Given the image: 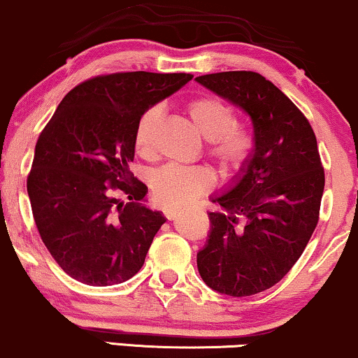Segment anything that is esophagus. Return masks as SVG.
<instances>
[{
    "label": "esophagus",
    "instance_id": "esophagus-1",
    "mask_svg": "<svg viewBox=\"0 0 358 358\" xmlns=\"http://www.w3.org/2000/svg\"><path fill=\"white\" fill-rule=\"evenodd\" d=\"M178 214H179V209H176V207H166L164 209V215L169 220L178 217Z\"/></svg>",
    "mask_w": 358,
    "mask_h": 358
}]
</instances>
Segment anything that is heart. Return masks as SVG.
Here are the masks:
<instances>
[{
	"instance_id": "b5f03b06",
	"label": "heart",
	"mask_w": 358,
	"mask_h": 358,
	"mask_svg": "<svg viewBox=\"0 0 358 358\" xmlns=\"http://www.w3.org/2000/svg\"><path fill=\"white\" fill-rule=\"evenodd\" d=\"M187 113L194 126L210 139V152L224 169L236 171L250 157L254 141L249 131L236 126V114L222 101L204 96L187 104ZM162 108L154 106L141 116L136 127L134 144L139 154H149L152 138L161 119ZM214 186V172L206 166L167 164L157 169L151 178V187L159 202L167 206H184L202 196Z\"/></svg>"
}]
</instances>
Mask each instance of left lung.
<instances>
[{
    "label": "left lung",
    "mask_w": 358,
    "mask_h": 358,
    "mask_svg": "<svg viewBox=\"0 0 358 358\" xmlns=\"http://www.w3.org/2000/svg\"><path fill=\"white\" fill-rule=\"evenodd\" d=\"M242 109L254 127L250 157L210 201V231L197 252L202 280L215 292L247 297L275 285L301 257L319 222L325 176L306 116L252 71L196 78Z\"/></svg>",
    "instance_id": "obj_1"
}]
</instances>
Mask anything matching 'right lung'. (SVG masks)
Instances as JSON below:
<instances>
[{
    "label": "right lung",
    "instance_id": "add662e5",
    "mask_svg": "<svg viewBox=\"0 0 358 358\" xmlns=\"http://www.w3.org/2000/svg\"><path fill=\"white\" fill-rule=\"evenodd\" d=\"M191 79L145 71L87 79L39 134L28 176L31 209L44 245L73 279L116 285L143 267L166 217L145 206L148 186L129 171L136 127ZM114 192L130 202L119 203Z\"/></svg>",
    "mask_w": 358,
    "mask_h": 358
}]
</instances>
